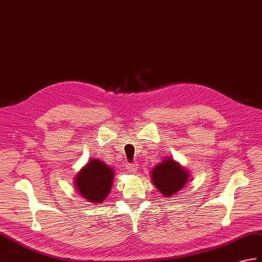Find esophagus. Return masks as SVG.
I'll return each instance as SVG.
<instances>
[{
  "label": "esophagus",
  "instance_id": "obj_1",
  "mask_svg": "<svg viewBox=\"0 0 262 262\" xmlns=\"http://www.w3.org/2000/svg\"><path fill=\"white\" fill-rule=\"evenodd\" d=\"M127 171H128L129 173H135L137 171V164H135V163L128 164V165H127Z\"/></svg>",
  "mask_w": 262,
  "mask_h": 262
}]
</instances>
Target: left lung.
I'll return each instance as SVG.
<instances>
[{"instance_id":"obj_1","label":"left lung","mask_w":262,"mask_h":262,"mask_svg":"<svg viewBox=\"0 0 262 262\" xmlns=\"http://www.w3.org/2000/svg\"><path fill=\"white\" fill-rule=\"evenodd\" d=\"M151 182L164 196L171 198L187 184L190 174L173 159H165L150 171Z\"/></svg>"}]
</instances>
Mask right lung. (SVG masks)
Masks as SVG:
<instances>
[{
    "instance_id": "right-lung-1",
    "label": "right lung",
    "mask_w": 262,
    "mask_h": 262,
    "mask_svg": "<svg viewBox=\"0 0 262 262\" xmlns=\"http://www.w3.org/2000/svg\"><path fill=\"white\" fill-rule=\"evenodd\" d=\"M114 176L112 167L98 159H93L75 176V185L83 199L100 203L112 190Z\"/></svg>"
}]
</instances>
